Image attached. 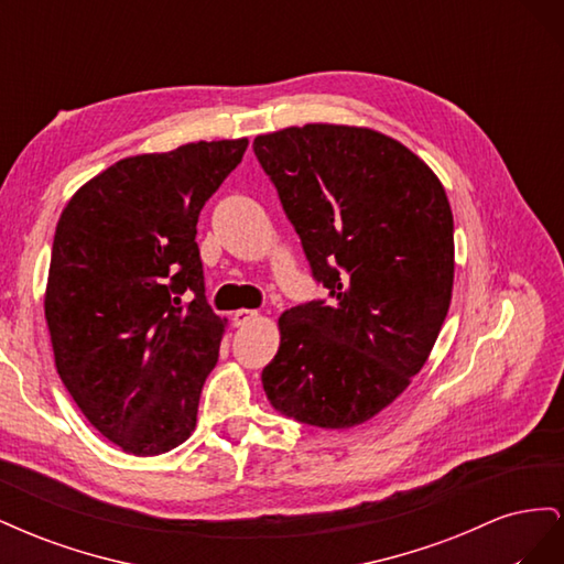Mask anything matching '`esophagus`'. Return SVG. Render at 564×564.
<instances>
[{
  "label": "esophagus",
  "instance_id": "esophagus-1",
  "mask_svg": "<svg viewBox=\"0 0 564 564\" xmlns=\"http://www.w3.org/2000/svg\"><path fill=\"white\" fill-rule=\"evenodd\" d=\"M256 317H259V311L242 308V311H235V313H232V324H235V327H245V324L253 322Z\"/></svg>",
  "mask_w": 564,
  "mask_h": 564
}]
</instances>
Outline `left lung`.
Wrapping results in <instances>:
<instances>
[{
	"mask_svg": "<svg viewBox=\"0 0 564 564\" xmlns=\"http://www.w3.org/2000/svg\"><path fill=\"white\" fill-rule=\"evenodd\" d=\"M253 152L329 292L280 317L263 390L301 423L350 429L409 386L447 317L445 187L412 150L371 129L289 127L256 135Z\"/></svg>",
	"mask_w": 564,
	"mask_h": 564,
	"instance_id": "left-lung-1",
	"label": "left lung"
}]
</instances>
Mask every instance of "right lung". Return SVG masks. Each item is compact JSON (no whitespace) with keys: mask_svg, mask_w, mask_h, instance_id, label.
I'll list each match as a JSON object with an SVG mask.
<instances>
[{"mask_svg":"<svg viewBox=\"0 0 564 564\" xmlns=\"http://www.w3.org/2000/svg\"><path fill=\"white\" fill-rule=\"evenodd\" d=\"M247 145L199 141L119 160L61 214L44 299L56 369L127 454H164L195 431L224 336L204 296L197 218Z\"/></svg>","mask_w":564,"mask_h":564,"instance_id":"right-lung-1","label":"right lung"}]
</instances>
